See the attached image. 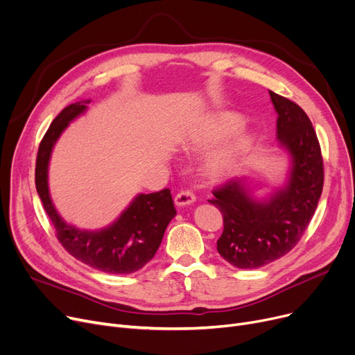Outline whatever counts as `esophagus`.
Here are the masks:
<instances>
[{
  "label": "esophagus",
  "mask_w": 355,
  "mask_h": 355,
  "mask_svg": "<svg viewBox=\"0 0 355 355\" xmlns=\"http://www.w3.org/2000/svg\"><path fill=\"white\" fill-rule=\"evenodd\" d=\"M175 204L178 207H184V206H190V204H193L196 201V196L191 193V191H181L175 196Z\"/></svg>",
  "instance_id": "34e87169"
}]
</instances>
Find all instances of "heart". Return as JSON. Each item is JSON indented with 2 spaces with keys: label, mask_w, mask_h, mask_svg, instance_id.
<instances>
[{
  "label": "heart",
  "mask_w": 355,
  "mask_h": 355,
  "mask_svg": "<svg viewBox=\"0 0 355 355\" xmlns=\"http://www.w3.org/2000/svg\"><path fill=\"white\" fill-rule=\"evenodd\" d=\"M245 126V119L233 112H223V114L211 115L204 119L197 128L193 129L189 146L191 148H204L217 144L223 139H226ZM253 137L249 134L241 135L230 142L216 154H213L207 164L206 173L210 178L220 180L230 175L234 168L239 165L253 146Z\"/></svg>",
  "instance_id": "1"
}]
</instances>
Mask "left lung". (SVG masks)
Instances as JSON below:
<instances>
[{"label":"left lung","instance_id":"1","mask_svg":"<svg viewBox=\"0 0 355 355\" xmlns=\"http://www.w3.org/2000/svg\"><path fill=\"white\" fill-rule=\"evenodd\" d=\"M277 114L279 148L289 159L281 187L257 197L249 178H233L213 191L225 230L217 252L239 269H256L291 252L306 230L324 185L318 138L308 115L292 101L269 92Z\"/></svg>","mask_w":355,"mask_h":355}]
</instances>
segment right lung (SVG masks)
<instances>
[{
  "mask_svg": "<svg viewBox=\"0 0 355 355\" xmlns=\"http://www.w3.org/2000/svg\"><path fill=\"white\" fill-rule=\"evenodd\" d=\"M87 103L89 101H82L66 106L51 122L37 154L35 189L59 241L73 257L106 273L129 275L154 257L177 211L171 191L164 189L158 193L138 194L115 221L102 229H80L60 216L49 190L50 158L55 142L70 122L85 114Z\"/></svg>",
  "mask_w": 355,
  "mask_h": 355,
  "instance_id": "add662e5",
  "label": "right lung"
}]
</instances>
